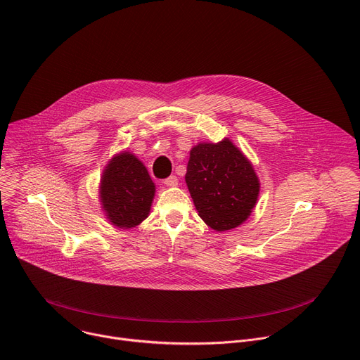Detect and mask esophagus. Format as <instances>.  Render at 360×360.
<instances>
[{"label": "esophagus", "instance_id": "1", "mask_svg": "<svg viewBox=\"0 0 360 360\" xmlns=\"http://www.w3.org/2000/svg\"><path fill=\"white\" fill-rule=\"evenodd\" d=\"M164 184H165L167 186H176V185H178V178H176L175 175H171L169 178H167V179L164 181Z\"/></svg>", "mask_w": 360, "mask_h": 360}]
</instances>
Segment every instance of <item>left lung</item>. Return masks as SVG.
I'll return each mask as SVG.
<instances>
[{"label": "left lung", "instance_id": "obj_1", "mask_svg": "<svg viewBox=\"0 0 360 360\" xmlns=\"http://www.w3.org/2000/svg\"><path fill=\"white\" fill-rule=\"evenodd\" d=\"M185 182L198 215L218 232L242 225L261 191L252 162L229 138L196 143L189 152Z\"/></svg>", "mask_w": 360, "mask_h": 360}]
</instances>
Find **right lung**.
I'll list each match as a JSON object with an SVG mask.
<instances>
[{"label":"right lung","mask_w":360,"mask_h":360,"mask_svg":"<svg viewBox=\"0 0 360 360\" xmlns=\"http://www.w3.org/2000/svg\"><path fill=\"white\" fill-rule=\"evenodd\" d=\"M155 196L145 165L128 150L108 161L99 182V202L111 225L120 229L138 226L148 218Z\"/></svg>","instance_id":"1"}]
</instances>
